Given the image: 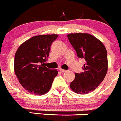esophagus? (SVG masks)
Returning <instances> with one entry per match:
<instances>
[{"label":"esophagus","mask_w":121,"mask_h":121,"mask_svg":"<svg viewBox=\"0 0 121 121\" xmlns=\"http://www.w3.org/2000/svg\"><path fill=\"white\" fill-rule=\"evenodd\" d=\"M59 71H60V72H62V73H64V72H66V71H66V70L62 69H60Z\"/></svg>","instance_id":"esophagus-1"}]
</instances>
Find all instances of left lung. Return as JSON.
Wrapping results in <instances>:
<instances>
[{
    "mask_svg": "<svg viewBox=\"0 0 121 121\" xmlns=\"http://www.w3.org/2000/svg\"><path fill=\"white\" fill-rule=\"evenodd\" d=\"M67 36L78 57L86 60L83 72L75 73L70 87L76 93L87 94L96 89L106 75V49L99 40L87 33H71Z\"/></svg>",
    "mask_w": 121,
    "mask_h": 121,
    "instance_id": "obj_1",
    "label": "left lung"
}]
</instances>
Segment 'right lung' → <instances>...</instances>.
Masks as SVG:
<instances>
[{
	"label": "right lung",
	"mask_w": 121,
	"mask_h": 121,
	"mask_svg": "<svg viewBox=\"0 0 121 121\" xmlns=\"http://www.w3.org/2000/svg\"><path fill=\"white\" fill-rule=\"evenodd\" d=\"M57 34L36 35L23 43L15 55L14 71L19 82L28 93L46 94L57 75L56 69L45 66L50 46Z\"/></svg>",
	"instance_id": "add662e5"
}]
</instances>
